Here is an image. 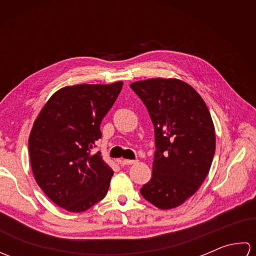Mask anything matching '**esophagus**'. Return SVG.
I'll return each mask as SVG.
<instances>
[{"instance_id":"1","label":"esophagus","mask_w":256,"mask_h":256,"mask_svg":"<svg viewBox=\"0 0 256 256\" xmlns=\"http://www.w3.org/2000/svg\"><path fill=\"white\" fill-rule=\"evenodd\" d=\"M138 160H120V164H122V165H132V164H135V162H136Z\"/></svg>"}]
</instances>
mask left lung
Segmentation results:
<instances>
[{
  "label": "left lung",
  "instance_id": "obj_1",
  "mask_svg": "<svg viewBox=\"0 0 256 256\" xmlns=\"http://www.w3.org/2000/svg\"><path fill=\"white\" fill-rule=\"evenodd\" d=\"M130 86L148 108L155 133L153 172L140 194L160 209L176 208L197 192L210 170L216 150L210 112L182 80L155 78Z\"/></svg>",
  "mask_w": 256,
  "mask_h": 256
}]
</instances>
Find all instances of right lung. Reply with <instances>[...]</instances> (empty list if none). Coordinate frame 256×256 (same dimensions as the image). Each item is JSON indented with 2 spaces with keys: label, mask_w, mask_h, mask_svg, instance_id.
Returning <instances> with one entry per match:
<instances>
[{
  "label": "right lung",
  "mask_w": 256,
  "mask_h": 256,
  "mask_svg": "<svg viewBox=\"0 0 256 256\" xmlns=\"http://www.w3.org/2000/svg\"><path fill=\"white\" fill-rule=\"evenodd\" d=\"M122 86L118 81L64 86L32 125L28 150L36 182L54 204L70 212L88 210L108 192L113 170L94 148Z\"/></svg>",
  "instance_id": "1"
}]
</instances>
